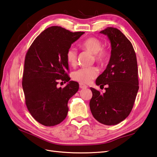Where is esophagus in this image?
<instances>
[{"label":"esophagus","mask_w":157,"mask_h":157,"mask_svg":"<svg viewBox=\"0 0 157 157\" xmlns=\"http://www.w3.org/2000/svg\"><path fill=\"white\" fill-rule=\"evenodd\" d=\"M79 88L81 89H86L88 88V86L84 84H82V83H79Z\"/></svg>","instance_id":"esophagus-1"}]
</instances>
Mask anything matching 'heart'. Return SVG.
I'll return each mask as SVG.
<instances>
[{"label": "heart", "instance_id": "heart-1", "mask_svg": "<svg viewBox=\"0 0 157 157\" xmlns=\"http://www.w3.org/2000/svg\"><path fill=\"white\" fill-rule=\"evenodd\" d=\"M81 47L86 51H88L94 55L96 61H105L107 56V53L102 48L101 42L96 38H88L81 42ZM66 59L69 65L75 66L77 63V50L73 46L67 50ZM98 74V69L96 67H81L72 73V78L74 80L82 83V84H88L92 79L97 77Z\"/></svg>", "mask_w": 157, "mask_h": 157}]
</instances>
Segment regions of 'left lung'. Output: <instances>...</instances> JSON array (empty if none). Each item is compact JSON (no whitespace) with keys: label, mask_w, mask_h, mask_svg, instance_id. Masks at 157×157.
I'll list each match as a JSON object with an SVG mask.
<instances>
[{"label":"left lung","mask_w":157,"mask_h":157,"mask_svg":"<svg viewBox=\"0 0 157 157\" xmlns=\"http://www.w3.org/2000/svg\"><path fill=\"white\" fill-rule=\"evenodd\" d=\"M100 33L108 37L111 51L109 64L96 84L107 88L103 94L90 88V108L98 122L114 125L128 117L134 106L139 89L137 59L131 42L118 29L110 27Z\"/></svg>","instance_id":"1"}]
</instances>
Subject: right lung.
Returning <instances> with one entry per match:
<instances>
[{
  "instance_id": "add662e5",
  "label": "right lung",
  "mask_w": 157,
  "mask_h": 157,
  "mask_svg": "<svg viewBox=\"0 0 157 157\" xmlns=\"http://www.w3.org/2000/svg\"><path fill=\"white\" fill-rule=\"evenodd\" d=\"M85 32H71L59 26L43 31L26 53L22 87L28 111L36 121L54 126L64 120L69 98L78 92L79 84L69 81L66 52ZM59 81L68 82L58 88Z\"/></svg>"
}]
</instances>
